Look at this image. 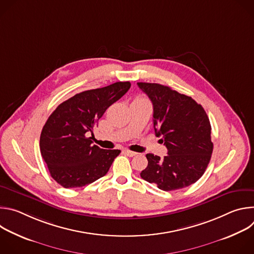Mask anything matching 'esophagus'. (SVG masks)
<instances>
[{"mask_svg": "<svg viewBox=\"0 0 254 254\" xmlns=\"http://www.w3.org/2000/svg\"><path fill=\"white\" fill-rule=\"evenodd\" d=\"M124 153H125L126 155H127L128 157H134V156L136 155L135 152H132V151H129V150H125Z\"/></svg>", "mask_w": 254, "mask_h": 254, "instance_id": "esophagus-1", "label": "esophagus"}]
</instances>
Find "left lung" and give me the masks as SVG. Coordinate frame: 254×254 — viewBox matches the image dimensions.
I'll return each mask as SVG.
<instances>
[{
    "label": "left lung",
    "mask_w": 254,
    "mask_h": 254,
    "mask_svg": "<svg viewBox=\"0 0 254 254\" xmlns=\"http://www.w3.org/2000/svg\"><path fill=\"white\" fill-rule=\"evenodd\" d=\"M151 99L157 136L168 149L164 158L147 154L140 177L163 191L192 185L203 176L213 152L211 125L201 104L192 97L158 84L137 82Z\"/></svg>",
    "instance_id": "left-lung-1"
}]
</instances>
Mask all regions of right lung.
Instances as JSON below:
<instances>
[{
    "mask_svg": "<svg viewBox=\"0 0 254 254\" xmlns=\"http://www.w3.org/2000/svg\"><path fill=\"white\" fill-rule=\"evenodd\" d=\"M130 87L128 81L75 94L57 106L40 135V151L51 177L64 188L93 183L106 175L120 150L92 144L93 128L113 103Z\"/></svg>",
    "mask_w": 254,
    "mask_h": 254,
    "instance_id": "obj_1",
    "label": "right lung"
}]
</instances>
